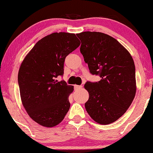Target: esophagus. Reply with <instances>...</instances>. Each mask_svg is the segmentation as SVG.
Returning a JSON list of instances; mask_svg holds the SVG:
<instances>
[{
	"label": "esophagus",
	"instance_id": "34e87169",
	"mask_svg": "<svg viewBox=\"0 0 153 153\" xmlns=\"http://www.w3.org/2000/svg\"><path fill=\"white\" fill-rule=\"evenodd\" d=\"M82 88V85H74V88L75 91H77V90H79V89H81Z\"/></svg>",
	"mask_w": 153,
	"mask_h": 153
}]
</instances>
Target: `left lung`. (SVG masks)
Listing matches in <instances>:
<instances>
[{
	"mask_svg": "<svg viewBox=\"0 0 153 153\" xmlns=\"http://www.w3.org/2000/svg\"><path fill=\"white\" fill-rule=\"evenodd\" d=\"M80 53L98 82H87L89 93L85 104L91 118L101 125L118 120L131 105L136 93L135 67L131 55L116 39L100 32L76 34Z\"/></svg>",
	"mask_w": 153,
	"mask_h": 153,
	"instance_id": "left-lung-1",
	"label": "left lung"
}]
</instances>
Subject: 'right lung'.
<instances>
[{
	"mask_svg": "<svg viewBox=\"0 0 153 153\" xmlns=\"http://www.w3.org/2000/svg\"><path fill=\"white\" fill-rule=\"evenodd\" d=\"M80 44L74 33H53L37 42L22 62L18 76L22 103L40 126H56L68 112L73 86L56 79L63 75L66 56Z\"/></svg>",
	"mask_w": 153,
	"mask_h": 153,
	"instance_id": "1",
	"label": "right lung"
}]
</instances>
